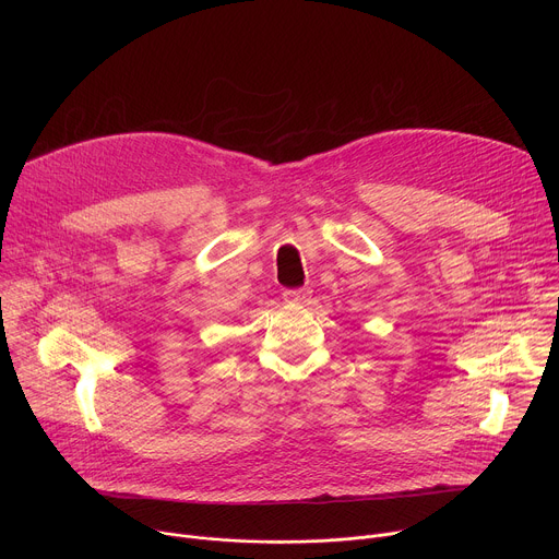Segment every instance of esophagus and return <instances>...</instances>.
I'll return each instance as SVG.
<instances>
[{
    "mask_svg": "<svg viewBox=\"0 0 559 559\" xmlns=\"http://www.w3.org/2000/svg\"><path fill=\"white\" fill-rule=\"evenodd\" d=\"M309 296H311L309 289H287V292L283 294L285 302H292V305H300V302L309 300Z\"/></svg>",
    "mask_w": 559,
    "mask_h": 559,
    "instance_id": "1",
    "label": "esophagus"
}]
</instances>
